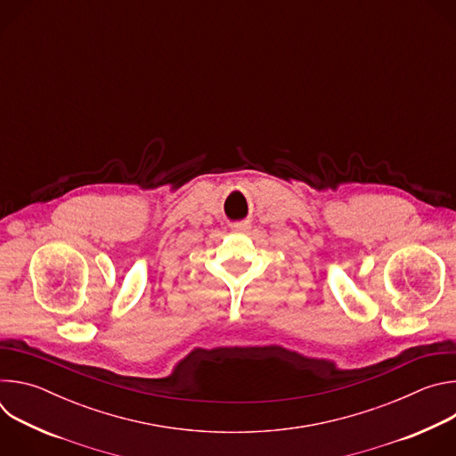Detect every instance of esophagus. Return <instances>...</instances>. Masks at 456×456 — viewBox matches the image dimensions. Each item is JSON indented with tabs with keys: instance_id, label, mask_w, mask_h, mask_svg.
I'll list each match as a JSON object with an SVG mask.
<instances>
[{
	"instance_id": "esophagus-1",
	"label": "esophagus",
	"mask_w": 456,
	"mask_h": 456,
	"mask_svg": "<svg viewBox=\"0 0 456 456\" xmlns=\"http://www.w3.org/2000/svg\"><path fill=\"white\" fill-rule=\"evenodd\" d=\"M231 229L234 231V232H247L248 229H250V222L248 220H241V222H234L232 225H231Z\"/></svg>"
}]
</instances>
